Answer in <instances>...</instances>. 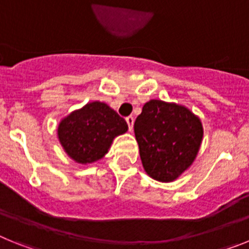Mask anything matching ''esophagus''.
Segmentation results:
<instances>
[{
    "label": "esophagus",
    "mask_w": 249,
    "mask_h": 249,
    "mask_svg": "<svg viewBox=\"0 0 249 249\" xmlns=\"http://www.w3.org/2000/svg\"><path fill=\"white\" fill-rule=\"evenodd\" d=\"M126 122H127V124H128L129 131H132V129H133V123H135V118L132 117V116H128V117L126 118Z\"/></svg>",
    "instance_id": "34e87169"
}]
</instances>
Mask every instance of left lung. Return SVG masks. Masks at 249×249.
Segmentation results:
<instances>
[{
  "instance_id": "left-lung-1",
  "label": "left lung",
  "mask_w": 249,
  "mask_h": 249,
  "mask_svg": "<svg viewBox=\"0 0 249 249\" xmlns=\"http://www.w3.org/2000/svg\"><path fill=\"white\" fill-rule=\"evenodd\" d=\"M135 135L147 175L172 182L193 163L203 128L199 118L183 106L151 100L136 118Z\"/></svg>"
}]
</instances>
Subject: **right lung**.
<instances>
[{"instance_id":"obj_1","label":"right lung","mask_w":249,"mask_h":249,"mask_svg":"<svg viewBox=\"0 0 249 249\" xmlns=\"http://www.w3.org/2000/svg\"><path fill=\"white\" fill-rule=\"evenodd\" d=\"M124 118L103 102L87 103L61 121L58 140L77 163H92L108 152L114 137L126 133Z\"/></svg>"}]
</instances>
